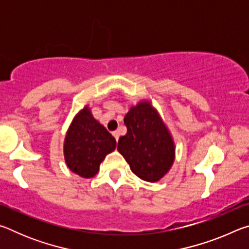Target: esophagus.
<instances>
[{"label":"esophagus","mask_w":249,"mask_h":249,"mask_svg":"<svg viewBox=\"0 0 249 249\" xmlns=\"http://www.w3.org/2000/svg\"><path fill=\"white\" fill-rule=\"evenodd\" d=\"M112 134H113V136H114V137H115V140H116V142H117V141H119V138H120V133H119V132H117V130H115V132H113Z\"/></svg>","instance_id":"1"}]
</instances>
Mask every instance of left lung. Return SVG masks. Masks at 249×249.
<instances>
[{
  "mask_svg": "<svg viewBox=\"0 0 249 249\" xmlns=\"http://www.w3.org/2000/svg\"><path fill=\"white\" fill-rule=\"evenodd\" d=\"M127 127L117 150L135 175L148 182H157L174 163L175 142L157 109L149 101H141L124 117Z\"/></svg>",
  "mask_w": 249,
  "mask_h": 249,
  "instance_id": "left-lung-1",
  "label": "left lung"
}]
</instances>
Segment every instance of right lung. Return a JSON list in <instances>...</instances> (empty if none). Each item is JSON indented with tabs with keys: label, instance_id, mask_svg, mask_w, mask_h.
Here are the masks:
<instances>
[{
	"label": "right lung",
	"instance_id": "add662e5",
	"mask_svg": "<svg viewBox=\"0 0 249 249\" xmlns=\"http://www.w3.org/2000/svg\"><path fill=\"white\" fill-rule=\"evenodd\" d=\"M115 147V138L94 119L87 105L74 116L66 134V163L71 171L82 178H92L99 172L105 156Z\"/></svg>",
	"mask_w": 249,
	"mask_h": 249
}]
</instances>
